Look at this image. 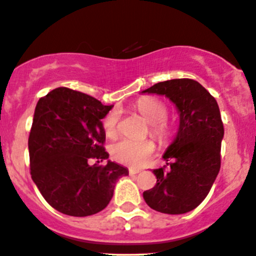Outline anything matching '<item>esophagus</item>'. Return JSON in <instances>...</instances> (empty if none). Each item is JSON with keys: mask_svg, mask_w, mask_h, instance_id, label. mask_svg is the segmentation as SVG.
Returning a JSON list of instances; mask_svg holds the SVG:
<instances>
[{"mask_svg": "<svg viewBox=\"0 0 256 256\" xmlns=\"http://www.w3.org/2000/svg\"><path fill=\"white\" fill-rule=\"evenodd\" d=\"M141 171L140 170H135V168H129V174L130 176H135L138 174V173H140Z\"/></svg>", "mask_w": 256, "mask_h": 256, "instance_id": "34e87169", "label": "esophagus"}]
</instances>
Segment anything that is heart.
I'll list each match as a JSON object with an SVG mask.
<instances>
[{"label":"heart","instance_id":"b5f03b06","mask_svg":"<svg viewBox=\"0 0 256 256\" xmlns=\"http://www.w3.org/2000/svg\"><path fill=\"white\" fill-rule=\"evenodd\" d=\"M135 108L148 122L150 123V135L160 142L168 140L170 129L168 122L166 121L168 109L165 103L156 97H142L135 104ZM121 112L118 109H112L102 120V127L106 138H115L118 135V124ZM156 146L153 141L142 140H121L112 147V156L114 160L127 166L140 167L147 162L153 156Z\"/></svg>","mask_w":256,"mask_h":256}]
</instances>
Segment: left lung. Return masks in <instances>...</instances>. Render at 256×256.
<instances>
[{
    "mask_svg": "<svg viewBox=\"0 0 256 256\" xmlns=\"http://www.w3.org/2000/svg\"><path fill=\"white\" fill-rule=\"evenodd\" d=\"M142 92L165 94L180 115L178 134L162 156L170 162L168 170H153L156 184L144 192V200L159 212H188L205 200L220 168L224 128L218 104L204 86L188 78L160 82Z\"/></svg>",
    "mask_w": 256,
    "mask_h": 256,
    "instance_id": "obj_1",
    "label": "left lung"
}]
</instances>
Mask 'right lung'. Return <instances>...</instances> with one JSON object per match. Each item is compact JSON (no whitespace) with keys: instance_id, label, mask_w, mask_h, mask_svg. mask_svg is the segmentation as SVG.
Returning a JSON list of instances; mask_svg holds the SVG:
<instances>
[{"instance_id":"obj_1","label":"right lung","mask_w":256,"mask_h":256,"mask_svg":"<svg viewBox=\"0 0 256 256\" xmlns=\"http://www.w3.org/2000/svg\"><path fill=\"white\" fill-rule=\"evenodd\" d=\"M112 108L68 88H56L36 104L28 138L30 176L47 203L65 215L102 211L116 180L128 176L126 167L112 162L88 164L108 159L100 120Z\"/></svg>"}]
</instances>
